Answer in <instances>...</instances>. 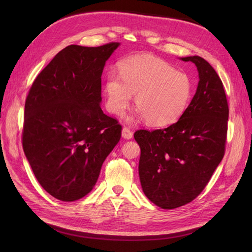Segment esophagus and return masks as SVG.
Instances as JSON below:
<instances>
[{"label": "esophagus", "mask_w": 252, "mask_h": 252, "mask_svg": "<svg viewBox=\"0 0 252 252\" xmlns=\"http://www.w3.org/2000/svg\"><path fill=\"white\" fill-rule=\"evenodd\" d=\"M122 136L126 140H130L133 136V132L129 129L128 127H123V130H122Z\"/></svg>", "instance_id": "34e87169"}]
</instances>
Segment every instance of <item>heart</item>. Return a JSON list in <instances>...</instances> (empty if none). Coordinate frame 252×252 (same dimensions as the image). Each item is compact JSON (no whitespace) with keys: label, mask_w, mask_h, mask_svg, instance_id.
I'll list each match as a JSON object with an SVG mask.
<instances>
[{"label":"heart","mask_w":252,"mask_h":252,"mask_svg":"<svg viewBox=\"0 0 252 252\" xmlns=\"http://www.w3.org/2000/svg\"><path fill=\"white\" fill-rule=\"evenodd\" d=\"M119 75L110 72L104 87L106 107L116 116L124 113L133 94L134 104L147 124L167 126L183 116L191 101V78L162 59H124L119 64Z\"/></svg>","instance_id":"heart-1"}]
</instances>
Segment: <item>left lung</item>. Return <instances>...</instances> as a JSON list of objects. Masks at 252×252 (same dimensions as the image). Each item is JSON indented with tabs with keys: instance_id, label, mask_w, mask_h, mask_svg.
Segmentation results:
<instances>
[{
	"instance_id": "8db88e82",
	"label": "left lung",
	"mask_w": 252,
	"mask_h": 252,
	"mask_svg": "<svg viewBox=\"0 0 252 252\" xmlns=\"http://www.w3.org/2000/svg\"><path fill=\"white\" fill-rule=\"evenodd\" d=\"M195 64L199 85L183 116L156 130L140 129L139 175L143 191L163 209L184 206L208 184L225 155L229 108L223 83L203 58H182Z\"/></svg>"
}]
</instances>
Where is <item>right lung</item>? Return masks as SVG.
<instances>
[{
    "instance_id": "obj_1",
    "label": "right lung",
    "mask_w": 252,
    "mask_h": 252,
    "mask_svg": "<svg viewBox=\"0 0 252 252\" xmlns=\"http://www.w3.org/2000/svg\"><path fill=\"white\" fill-rule=\"evenodd\" d=\"M119 45H69L29 89L23 149L37 182L60 201H77L93 190L121 139V124L100 107L104 66Z\"/></svg>"
}]
</instances>
